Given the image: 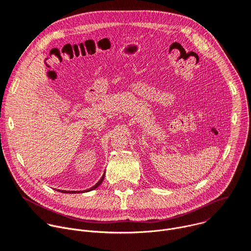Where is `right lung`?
<instances>
[{"label":"right lung","instance_id":"add662e5","mask_svg":"<svg viewBox=\"0 0 251 251\" xmlns=\"http://www.w3.org/2000/svg\"><path fill=\"white\" fill-rule=\"evenodd\" d=\"M103 177H104V175L102 176V177L100 179V181L96 184V185H94L92 188H90V189H88L87 191H90V190H93V189H95V188H97L101 182H102V180H103ZM58 191H61V192H65V193H75V192H79V191H66V190H58ZM81 192V191H80ZM83 192V191H82Z\"/></svg>","mask_w":251,"mask_h":251}]
</instances>
